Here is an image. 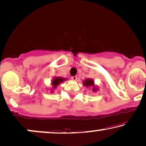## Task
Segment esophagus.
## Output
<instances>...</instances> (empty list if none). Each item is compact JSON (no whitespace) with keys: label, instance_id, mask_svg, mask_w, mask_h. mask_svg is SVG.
Returning <instances> with one entry per match:
<instances>
[{"label":"esophagus","instance_id":"1","mask_svg":"<svg viewBox=\"0 0 146 146\" xmlns=\"http://www.w3.org/2000/svg\"><path fill=\"white\" fill-rule=\"evenodd\" d=\"M72 79L73 80H77V76H72Z\"/></svg>","mask_w":146,"mask_h":146}]
</instances>
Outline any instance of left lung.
<instances>
[{
    "mask_svg": "<svg viewBox=\"0 0 146 146\" xmlns=\"http://www.w3.org/2000/svg\"><path fill=\"white\" fill-rule=\"evenodd\" d=\"M83 85L86 87H90V88L92 89V92H96L97 88H96V87L94 86V81L92 79L90 78H87L83 81Z\"/></svg>",
    "mask_w": 146,
    "mask_h": 146,
    "instance_id": "8db88e82",
    "label": "left lung"
}]
</instances>
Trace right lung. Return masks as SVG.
<instances>
[{"label":"right lung","instance_id":"1","mask_svg":"<svg viewBox=\"0 0 146 146\" xmlns=\"http://www.w3.org/2000/svg\"><path fill=\"white\" fill-rule=\"evenodd\" d=\"M66 78H61V77H55L52 81V89L56 88L58 85H60V83H63V81H66ZM51 92L52 93L53 92Z\"/></svg>","mask_w":146,"mask_h":146}]
</instances>
